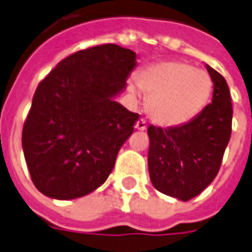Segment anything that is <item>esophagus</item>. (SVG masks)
<instances>
[{
    "instance_id": "obj_1",
    "label": "esophagus",
    "mask_w": 252,
    "mask_h": 252,
    "mask_svg": "<svg viewBox=\"0 0 252 252\" xmlns=\"http://www.w3.org/2000/svg\"><path fill=\"white\" fill-rule=\"evenodd\" d=\"M135 127L138 128V130H140V131H144L146 128H147V124H146V120H143V118H140L138 122H136Z\"/></svg>"
}]
</instances>
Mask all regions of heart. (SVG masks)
I'll list each match as a JSON object with an SVG mask.
<instances>
[{
  "mask_svg": "<svg viewBox=\"0 0 252 252\" xmlns=\"http://www.w3.org/2000/svg\"><path fill=\"white\" fill-rule=\"evenodd\" d=\"M135 80L147 95L148 116L163 127H175L194 120L209 104L213 93V80L205 69L177 60L151 64L140 69ZM128 89L136 94L134 85Z\"/></svg>",
  "mask_w": 252,
  "mask_h": 252,
  "instance_id": "obj_1",
  "label": "heart"
}]
</instances>
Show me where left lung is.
Segmentation results:
<instances>
[{"mask_svg": "<svg viewBox=\"0 0 252 252\" xmlns=\"http://www.w3.org/2000/svg\"><path fill=\"white\" fill-rule=\"evenodd\" d=\"M213 80L212 104L187 124L150 126L148 172L159 192L181 201L198 196L212 184L231 135L233 105L226 80L206 64Z\"/></svg>", "mask_w": 252, "mask_h": 252, "instance_id": "obj_1", "label": "left lung"}]
</instances>
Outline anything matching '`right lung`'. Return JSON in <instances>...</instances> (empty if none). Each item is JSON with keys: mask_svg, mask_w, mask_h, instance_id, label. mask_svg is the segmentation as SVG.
<instances>
[{"mask_svg": "<svg viewBox=\"0 0 252 252\" xmlns=\"http://www.w3.org/2000/svg\"><path fill=\"white\" fill-rule=\"evenodd\" d=\"M135 65L134 51L102 44L65 58L39 84L22 131L39 192L73 200L104 184L139 120L116 101Z\"/></svg>", "mask_w": 252, "mask_h": 252, "instance_id": "obj_1", "label": "right lung"}]
</instances>
